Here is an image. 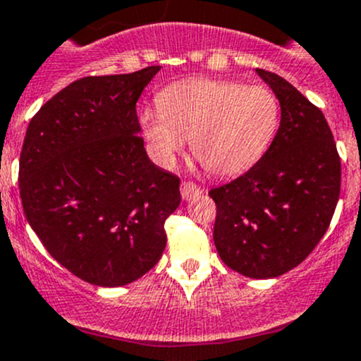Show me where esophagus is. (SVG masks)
Listing matches in <instances>:
<instances>
[{"instance_id": "34e87169", "label": "esophagus", "mask_w": 361, "mask_h": 361, "mask_svg": "<svg viewBox=\"0 0 361 361\" xmlns=\"http://www.w3.org/2000/svg\"><path fill=\"white\" fill-rule=\"evenodd\" d=\"M199 193H202V188L199 185H195L193 181H181V197H183V200L195 199Z\"/></svg>"}]
</instances>
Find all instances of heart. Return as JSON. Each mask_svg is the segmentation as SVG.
Instances as JSON below:
<instances>
[{"mask_svg": "<svg viewBox=\"0 0 361 361\" xmlns=\"http://www.w3.org/2000/svg\"><path fill=\"white\" fill-rule=\"evenodd\" d=\"M155 102L157 109L143 111L140 123L155 161L166 168L190 140L207 173L233 176L263 155L279 126V100L259 85L185 79L159 91Z\"/></svg>", "mask_w": 361, "mask_h": 361, "instance_id": "1", "label": "heart"}]
</instances>
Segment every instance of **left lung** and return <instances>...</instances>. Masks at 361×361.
I'll return each mask as SVG.
<instances>
[{
	"label": "left lung",
	"mask_w": 361,
	"mask_h": 361,
	"mask_svg": "<svg viewBox=\"0 0 361 361\" xmlns=\"http://www.w3.org/2000/svg\"><path fill=\"white\" fill-rule=\"evenodd\" d=\"M280 102L270 149L242 176L209 190L214 244L226 267L273 279L310 256L327 231L341 192V157L317 105L273 72L256 69Z\"/></svg>",
	"instance_id": "obj_1"
}]
</instances>
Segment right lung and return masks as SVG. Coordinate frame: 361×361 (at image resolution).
I'll use <instances>...</instances> for the list:
<instances>
[{
    "label": "right lung",
    "mask_w": 361,
    "mask_h": 361,
    "mask_svg": "<svg viewBox=\"0 0 361 361\" xmlns=\"http://www.w3.org/2000/svg\"><path fill=\"white\" fill-rule=\"evenodd\" d=\"M161 66L71 82L30 119L18 164L22 207L50 256L100 287L155 267L180 178L147 157L136 102Z\"/></svg>",
    "instance_id": "obj_1"
}]
</instances>
